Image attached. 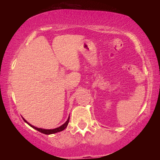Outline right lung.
Here are the masks:
<instances>
[{
  "label": "right lung",
  "mask_w": 160,
  "mask_h": 160,
  "mask_svg": "<svg viewBox=\"0 0 160 160\" xmlns=\"http://www.w3.org/2000/svg\"><path fill=\"white\" fill-rule=\"evenodd\" d=\"M69 119H70V117H68V120L66 121V122H65V123H64L63 125H62V126H59V127H58V128H54V129H43V128H37V127H35V126H32V125H31L30 123H28V122L27 121L25 120V119H23V120H24V121H25V122H27V123L28 124L29 126H32V128H35L36 130H38V131L40 132L45 134V135H50V134H54V133L58 132H61V131H62V130L65 129V128L68 126V122H69Z\"/></svg>",
  "instance_id": "add662e5"
}]
</instances>
